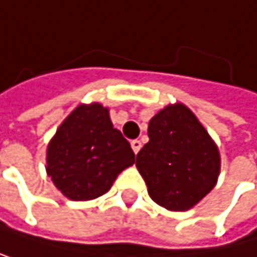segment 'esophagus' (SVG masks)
I'll use <instances>...</instances> for the list:
<instances>
[{"mask_svg":"<svg viewBox=\"0 0 257 257\" xmlns=\"http://www.w3.org/2000/svg\"><path fill=\"white\" fill-rule=\"evenodd\" d=\"M132 149H133L135 154H138V152L141 150V141L140 140H133L132 141Z\"/></svg>","mask_w":257,"mask_h":257,"instance_id":"1","label":"esophagus"}]
</instances>
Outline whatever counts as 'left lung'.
Returning <instances> with one entry per match:
<instances>
[{
	"instance_id": "8db88e82",
	"label": "left lung",
	"mask_w": 257,
	"mask_h": 257,
	"mask_svg": "<svg viewBox=\"0 0 257 257\" xmlns=\"http://www.w3.org/2000/svg\"><path fill=\"white\" fill-rule=\"evenodd\" d=\"M149 143L136 155L149 195L160 206L186 211L214 186L220 172L219 149L194 113L177 103L149 122Z\"/></svg>"
}]
</instances>
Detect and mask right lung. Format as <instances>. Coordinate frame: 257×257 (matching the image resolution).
<instances>
[{
    "instance_id": "obj_1",
    "label": "right lung",
    "mask_w": 257,
    "mask_h": 257,
    "mask_svg": "<svg viewBox=\"0 0 257 257\" xmlns=\"http://www.w3.org/2000/svg\"><path fill=\"white\" fill-rule=\"evenodd\" d=\"M48 175L71 200L105 194L116 177L135 163L130 143L113 128L100 103L80 105L55 132L48 146Z\"/></svg>"
}]
</instances>
